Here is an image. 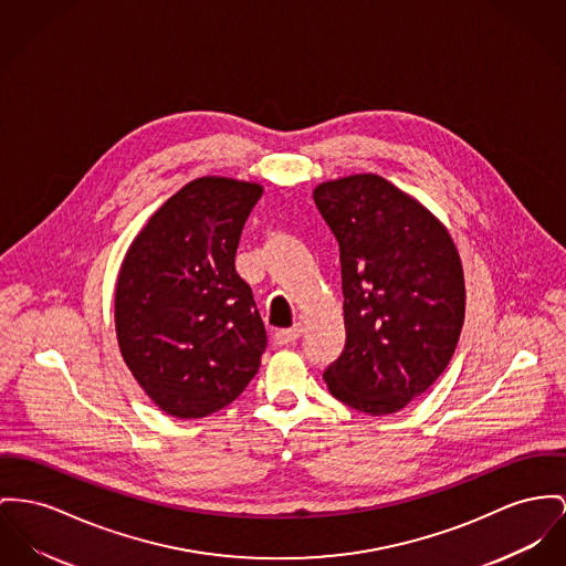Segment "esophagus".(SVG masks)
<instances>
[{"label": "esophagus", "instance_id": "34e87169", "mask_svg": "<svg viewBox=\"0 0 566 566\" xmlns=\"http://www.w3.org/2000/svg\"><path fill=\"white\" fill-rule=\"evenodd\" d=\"M302 324H296L294 328H285V331H276L274 333V343L276 345H287V343H294L296 339H301Z\"/></svg>", "mask_w": 566, "mask_h": 566}]
</instances>
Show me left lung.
<instances>
[{"label":"left lung","instance_id":"8db88e82","mask_svg":"<svg viewBox=\"0 0 566 566\" xmlns=\"http://www.w3.org/2000/svg\"><path fill=\"white\" fill-rule=\"evenodd\" d=\"M315 206L339 242L345 347L324 379L340 403L381 416L420 397L451 363L465 315L449 231L388 180L319 185Z\"/></svg>","mask_w":566,"mask_h":566}]
</instances>
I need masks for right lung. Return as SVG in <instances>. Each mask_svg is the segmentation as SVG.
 I'll list each match as a JSON object with an SVG mask.
<instances>
[{
	"label": "right lung",
	"instance_id": "right-lung-1",
	"mask_svg": "<svg viewBox=\"0 0 566 566\" xmlns=\"http://www.w3.org/2000/svg\"><path fill=\"white\" fill-rule=\"evenodd\" d=\"M262 192L229 178L192 180L154 212L124 258L115 287L117 343L167 415H214L260 369L268 335L233 258Z\"/></svg>",
	"mask_w": 566,
	"mask_h": 566
}]
</instances>
